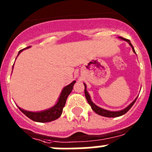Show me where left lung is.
Instances as JSON below:
<instances>
[{"instance_id": "left-lung-1", "label": "left lung", "mask_w": 152, "mask_h": 152, "mask_svg": "<svg viewBox=\"0 0 152 152\" xmlns=\"http://www.w3.org/2000/svg\"><path fill=\"white\" fill-rule=\"evenodd\" d=\"M118 39H122V40H124V41L127 42L129 44V46L132 47L133 52L136 53L134 48H133V46H132V45L131 44V42H130V41L129 40V39H124V38H122V37H118ZM83 84H84V87H85V89H84L85 97H86V99H87V100H88V102L89 103V105L91 106V109H92L93 110L95 111V113H97V114H99V115H101V116H103V117H106V118H117V117H120V116L124 115L125 113H127L128 111L130 109H131V107L133 106V104L135 103V102H136V100H137V97L136 98V99H134V101L132 102H131V103H130L129 105L127 106V107H125V109H123V110H118V111L107 110H105V109H102V108H101V107H99V106H96V105H95V104L92 101H91V99L90 95H89V93H88V91H87V85H86L85 83H83Z\"/></svg>"}]
</instances>
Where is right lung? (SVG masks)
<instances>
[{"label":"right lung","mask_w":152,"mask_h":152,"mask_svg":"<svg viewBox=\"0 0 152 152\" xmlns=\"http://www.w3.org/2000/svg\"><path fill=\"white\" fill-rule=\"evenodd\" d=\"M30 46L27 47V49L29 48ZM23 49V50H25ZM23 50L19 51L18 55L20 54V53L22 52ZM13 69V67H12ZM76 81H72L70 84L65 86L63 89H62L61 95H60L58 100H57V103L55 104L54 106H52L51 108L42 111H39V112H31V111L25 110L19 107L20 111L23 113H24L25 115L27 116V118H29L30 119H31L34 121H37V122H50L52 121H54L60 118V116L61 115L62 111H63V108H64L65 102H66L67 98L69 95V94L72 92L73 86L75 84Z\"/></svg>","instance_id":"obj_1"}]
</instances>
